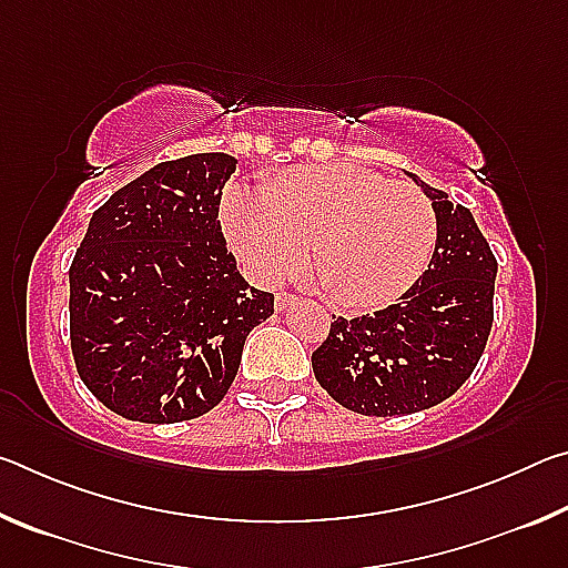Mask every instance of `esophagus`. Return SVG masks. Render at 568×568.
<instances>
[{"mask_svg": "<svg viewBox=\"0 0 568 568\" xmlns=\"http://www.w3.org/2000/svg\"><path fill=\"white\" fill-rule=\"evenodd\" d=\"M295 301H297V297L293 293H277L275 295V307H277V311H287V307H291Z\"/></svg>", "mask_w": 568, "mask_h": 568, "instance_id": "esophagus-1", "label": "esophagus"}]
</instances>
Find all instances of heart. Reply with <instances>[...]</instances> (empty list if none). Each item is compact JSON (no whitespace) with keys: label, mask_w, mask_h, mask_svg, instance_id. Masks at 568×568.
<instances>
[{"label":"heart","mask_w":568,"mask_h":568,"mask_svg":"<svg viewBox=\"0 0 568 568\" xmlns=\"http://www.w3.org/2000/svg\"><path fill=\"white\" fill-rule=\"evenodd\" d=\"M223 225L257 273L285 277L311 250L321 291L348 307H381L426 273L438 240L434 203L410 182L355 165L271 172L227 190Z\"/></svg>","instance_id":"heart-1"}]
</instances>
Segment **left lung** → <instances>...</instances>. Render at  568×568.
<instances>
[{"label": "left lung", "instance_id": "left-lung-1", "mask_svg": "<svg viewBox=\"0 0 568 568\" xmlns=\"http://www.w3.org/2000/svg\"><path fill=\"white\" fill-rule=\"evenodd\" d=\"M413 178L434 203L438 240L428 271L396 305L335 318L313 353V373L343 408L408 416L464 386L494 323L496 257L470 210Z\"/></svg>", "mask_w": 568, "mask_h": 568}]
</instances>
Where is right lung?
Segmentation results:
<instances>
[{"label":"right lung","instance_id":"obj_1","mask_svg":"<svg viewBox=\"0 0 568 568\" xmlns=\"http://www.w3.org/2000/svg\"><path fill=\"white\" fill-rule=\"evenodd\" d=\"M237 160L160 162L94 210L70 265L77 373L100 403L140 423L203 416L237 376L273 293L237 273L220 197Z\"/></svg>","mask_w":568,"mask_h":568}]
</instances>
